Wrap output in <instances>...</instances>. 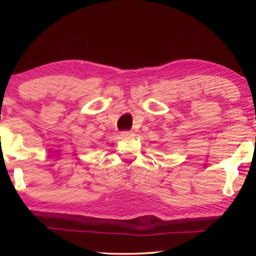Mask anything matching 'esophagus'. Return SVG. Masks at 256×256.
I'll return each mask as SVG.
<instances>
[{
  "label": "esophagus",
  "instance_id": "obj_1",
  "mask_svg": "<svg viewBox=\"0 0 256 256\" xmlns=\"http://www.w3.org/2000/svg\"><path fill=\"white\" fill-rule=\"evenodd\" d=\"M134 136V133L131 131H124L120 133V136L122 138H132Z\"/></svg>",
  "mask_w": 256,
  "mask_h": 256
}]
</instances>
